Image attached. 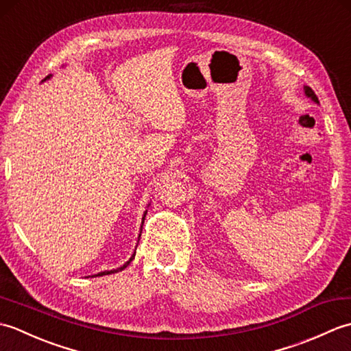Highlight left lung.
I'll return each mask as SVG.
<instances>
[{"label":"left lung","instance_id":"8db88e82","mask_svg":"<svg viewBox=\"0 0 351 351\" xmlns=\"http://www.w3.org/2000/svg\"><path fill=\"white\" fill-rule=\"evenodd\" d=\"M304 93H306V96H309V98L312 99V101H314V102H317L318 104V98H317V95H315V92L314 90H312V88L311 87H304Z\"/></svg>","mask_w":351,"mask_h":351}]
</instances>
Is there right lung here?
I'll return each mask as SVG.
<instances>
[{
  "instance_id": "obj_1",
  "label": "right lung",
  "mask_w": 351,
  "mask_h": 351,
  "mask_svg": "<svg viewBox=\"0 0 351 351\" xmlns=\"http://www.w3.org/2000/svg\"><path fill=\"white\" fill-rule=\"evenodd\" d=\"M145 217H146V214L143 215V220H145ZM134 259V255H132V258L128 261V263H125L122 267H119L117 268V270H111V271H102V273H98V274H95V276H106V274H111V273H116V271H122L123 270V268H126V267H128L130 265V263H131V261Z\"/></svg>"
}]
</instances>
